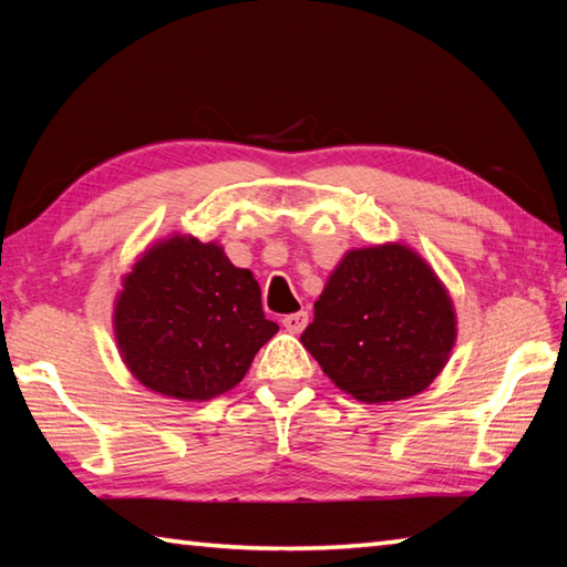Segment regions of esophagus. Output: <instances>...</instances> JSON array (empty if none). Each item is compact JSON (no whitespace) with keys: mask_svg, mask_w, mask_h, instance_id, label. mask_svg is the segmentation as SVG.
<instances>
[{"mask_svg":"<svg viewBox=\"0 0 567 567\" xmlns=\"http://www.w3.org/2000/svg\"><path fill=\"white\" fill-rule=\"evenodd\" d=\"M307 321H309L307 311H297V315L282 317V327H285L287 331H290V333H302L305 327H307Z\"/></svg>","mask_w":567,"mask_h":567,"instance_id":"34e87169","label":"esophagus"}]
</instances>
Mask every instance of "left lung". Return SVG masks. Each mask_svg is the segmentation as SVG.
Masks as SVG:
<instances>
[{
    "instance_id": "1",
    "label": "left lung",
    "mask_w": 567,
    "mask_h": 567,
    "mask_svg": "<svg viewBox=\"0 0 567 567\" xmlns=\"http://www.w3.org/2000/svg\"><path fill=\"white\" fill-rule=\"evenodd\" d=\"M457 339L453 299L404 244L348 250L315 302L302 346L341 392L388 404L424 392Z\"/></svg>"
}]
</instances>
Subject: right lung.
I'll return each mask as SVG.
<instances>
[{"mask_svg":"<svg viewBox=\"0 0 567 567\" xmlns=\"http://www.w3.org/2000/svg\"><path fill=\"white\" fill-rule=\"evenodd\" d=\"M114 339L143 388L183 402L214 400L246 378L277 333L260 285L224 246L189 234L155 240L124 275L114 302Z\"/></svg>","mask_w":567,"mask_h":567,"instance_id":"obj_1","label":"right lung"}]
</instances>
